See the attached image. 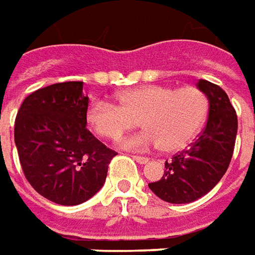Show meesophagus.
I'll use <instances>...</instances> for the list:
<instances>
[{
	"label": "esophagus",
	"instance_id": "obj_1",
	"mask_svg": "<svg viewBox=\"0 0 255 255\" xmlns=\"http://www.w3.org/2000/svg\"><path fill=\"white\" fill-rule=\"evenodd\" d=\"M133 159H134L137 163H140V164H146V163L149 162V159H147V157H142V156H133Z\"/></svg>",
	"mask_w": 255,
	"mask_h": 255
}]
</instances>
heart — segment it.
<instances>
[{
	"mask_svg": "<svg viewBox=\"0 0 255 255\" xmlns=\"http://www.w3.org/2000/svg\"><path fill=\"white\" fill-rule=\"evenodd\" d=\"M116 99L118 105L103 99L91 102L86 122L98 136L118 140L140 119L146 129L123 140L128 150L160 146L164 152H179L197 137L209 115L206 93L194 86L144 85L118 93Z\"/></svg>",
	"mask_w": 255,
	"mask_h": 255,
	"instance_id": "obj_1",
	"label": "heart"
}]
</instances>
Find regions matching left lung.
<instances>
[{"instance_id":"1","label":"left lung","mask_w":255,"mask_h":255,"mask_svg":"<svg viewBox=\"0 0 255 255\" xmlns=\"http://www.w3.org/2000/svg\"><path fill=\"white\" fill-rule=\"evenodd\" d=\"M197 88L209 99V119L199 139L164 163V174L149 189L162 200L186 204L197 200L221 180L229 169L237 136V115L220 86L200 79Z\"/></svg>"}]
</instances>
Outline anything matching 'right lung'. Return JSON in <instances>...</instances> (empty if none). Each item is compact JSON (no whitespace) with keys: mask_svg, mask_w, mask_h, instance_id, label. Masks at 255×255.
Returning a JSON list of instances; mask_svg holds the SVG:
<instances>
[{"mask_svg":"<svg viewBox=\"0 0 255 255\" xmlns=\"http://www.w3.org/2000/svg\"><path fill=\"white\" fill-rule=\"evenodd\" d=\"M84 82L54 84L28 95L16 113L15 146L25 177L45 199L76 206L102 189L116 152L86 129Z\"/></svg>","mask_w":255,"mask_h":255,"instance_id":"add662e5","label":"right lung"}]
</instances>
